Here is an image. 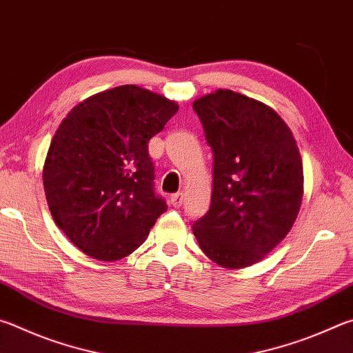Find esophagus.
Returning a JSON list of instances; mask_svg holds the SVG:
<instances>
[{
    "mask_svg": "<svg viewBox=\"0 0 353 353\" xmlns=\"http://www.w3.org/2000/svg\"><path fill=\"white\" fill-rule=\"evenodd\" d=\"M170 202H171L172 207H176V208L182 207V203H183V193H176V194H172V196L170 197Z\"/></svg>",
    "mask_w": 353,
    "mask_h": 353,
    "instance_id": "obj_1",
    "label": "esophagus"
}]
</instances>
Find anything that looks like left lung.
I'll use <instances>...</instances> for the list:
<instances>
[{
	"mask_svg": "<svg viewBox=\"0 0 353 353\" xmlns=\"http://www.w3.org/2000/svg\"><path fill=\"white\" fill-rule=\"evenodd\" d=\"M193 108L214 154L211 205L193 233L217 265L250 267L296 221L304 194L296 140L270 106L230 89L203 95Z\"/></svg>",
	"mask_w": 353,
	"mask_h": 353,
	"instance_id": "1",
	"label": "left lung"
}]
</instances>
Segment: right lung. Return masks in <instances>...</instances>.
Masks as SVG:
<instances>
[{
    "mask_svg": "<svg viewBox=\"0 0 353 353\" xmlns=\"http://www.w3.org/2000/svg\"><path fill=\"white\" fill-rule=\"evenodd\" d=\"M177 110L163 95L125 85L83 100L63 119L43 185L55 223L83 253L125 258L168 210L154 193L148 142Z\"/></svg>",
    "mask_w": 353,
    "mask_h": 353,
    "instance_id": "1",
    "label": "right lung"
}]
</instances>
